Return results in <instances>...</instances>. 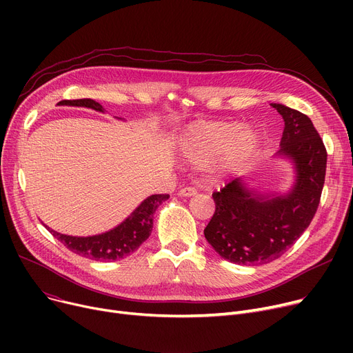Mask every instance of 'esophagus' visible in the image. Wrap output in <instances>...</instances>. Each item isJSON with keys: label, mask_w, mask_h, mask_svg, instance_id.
Listing matches in <instances>:
<instances>
[{"label": "esophagus", "mask_w": 353, "mask_h": 353, "mask_svg": "<svg viewBox=\"0 0 353 353\" xmlns=\"http://www.w3.org/2000/svg\"><path fill=\"white\" fill-rule=\"evenodd\" d=\"M177 194L180 197H192V196L197 194V190L194 188H181Z\"/></svg>", "instance_id": "1"}]
</instances>
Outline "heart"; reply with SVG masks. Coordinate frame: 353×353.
<instances>
[{
  "mask_svg": "<svg viewBox=\"0 0 353 353\" xmlns=\"http://www.w3.org/2000/svg\"><path fill=\"white\" fill-rule=\"evenodd\" d=\"M257 145L259 134L239 121L196 123L181 133L179 153L192 165H206L219 156L221 169H228L252 157Z\"/></svg>",
  "mask_w": 353,
  "mask_h": 353,
  "instance_id": "b5f03b06",
  "label": "heart"
}]
</instances>
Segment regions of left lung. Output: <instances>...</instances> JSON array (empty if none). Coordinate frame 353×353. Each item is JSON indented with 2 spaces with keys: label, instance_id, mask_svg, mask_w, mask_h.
<instances>
[{
  "label": "left lung",
  "instance_id": "obj_1",
  "mask_svg": "<svg viewBox=\"0 0 353 353\" xmlns=\"http://www.w3.org/2000/svg\"><path fill=\"white\" fill-rule=\"evenodd\" d=\"M272 107L285 121L276 156L293 164L292 189L261 193L237 177L213 193L216 210L205 229L216 253L237 265H265L292 248L316 213L325 183L326 148L310 119L283 104Z\"/></svg>",
  "mask_w": 353,
  "mask_h": 353
}]
</instances>
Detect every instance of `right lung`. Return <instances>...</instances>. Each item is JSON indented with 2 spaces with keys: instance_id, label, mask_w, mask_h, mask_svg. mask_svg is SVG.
Segmentation results:
<instances>
[{
  "instance_id": "obj_1",
  "label": "right lung",
  "mask_w": 353,
  "mask_h": 353,
  "mask_svg": "<svg viewBox=\"0 0 353 353\" xmlns=\"http://www.w3.org/2000/svg\"><path fill=\"white\" fill-rule=\"evenodd\" d=\"M59 105L87 107L104 113L103 105L91 99L63 100ZM167 199H169V194L148 196L119 226L94 236H68L44 226L71 252L91 259V261L113 262L133 253L145 242L153 230V214Z\"/></svg>"
}]
</instances>
